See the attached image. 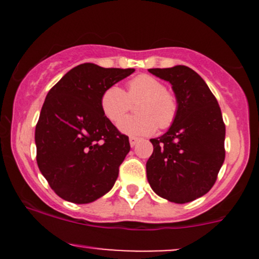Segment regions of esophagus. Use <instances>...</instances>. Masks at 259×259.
<instances>
[{
  "mask_svg": "<svg viewBox=\"0 0 259 259\" xmlns=\"http://www.w3.org/2000/svg\"><path fill=\"white\" fill-rule=\"evenodd\" d=\"M138 141H139V138H135V136H130V138H129L130 146H132V147L135 146V145L138 144Z\"/></svg>",
  "mask_w": 259,
  "mask_h": 259,
  "instance_id": "esophagus-1",
  "label": "esophagus"
}]
</instances>
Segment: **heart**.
<instances>
[{
	"mask_svg": "<svg viewBox=\"0 0 259 259\" xmlns=\"http://www.w3.org/2000/svg\"><path fill=\"white\" fill-rule=\"evenodd\" d=\"M139 115L126 117L119 123V129L129 135H150L170 126L178 113V100L159 79L141 74L127 84V92L119 86H109L101 96V109L107 119L118 123L139 102Z\"/></svg>",
	"mask_w": 259,
	"mask_h": 259,
	"instance_id": "1",
	"label": "heart"
}]
</instances>
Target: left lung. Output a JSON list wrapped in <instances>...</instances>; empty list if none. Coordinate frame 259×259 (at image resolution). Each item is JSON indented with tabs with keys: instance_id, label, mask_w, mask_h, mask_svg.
I'll return each instance as SVG.
<instances>
[{
	"instance_id": "obj_1",
	"label": "left lung",
	"mask_w": 259,
	"mask_h": 259,
	"mask_svg": "<svg viewBox=\"0 0 259 259\" xmlns=\"http://www.w3.org/2000/svg\"><path fill=\"white\" fill-rule=\"evenodd\" d=\"M148 72L171 84L178 113L168 132L151 139L147 180L157 195L186 203L214 185L225 158V124L218 101L204 80L186 65Z\"/></svg>"
}]
</instances>
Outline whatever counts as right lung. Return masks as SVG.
I'll return each instance as SVG.
<instances>
[{
    "mask_svg": "<svg viewBox=\"0 0 259 259\" xmlns=\"http://www.w3.org/2000/svg\"><path fill=\"white\" fill-rule=\"evenodd\" d=\"M134 72L80 64L47 94L35 129L36 160L63 200L90 203L114 185L130 144L103 114L101 96Z\"/></svg>",
    "mask_w": 259,
    "mask_h": 259,
    "instance_id": "1",
    "label": "right lung"
}]
</instances>
